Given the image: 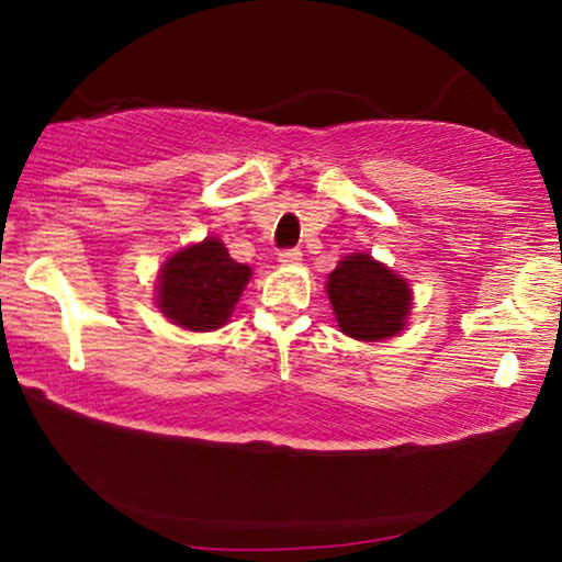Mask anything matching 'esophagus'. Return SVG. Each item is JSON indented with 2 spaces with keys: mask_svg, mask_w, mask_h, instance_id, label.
I'll list each match as a JSON object with an SVG mask.
<instances>
[{
  "mask_svg": "<svg viewBox=\"0 0 562 562\" xmlns=\"http://www.w3.org/2000/svg\"><path fill=\"white\" fill-rule=\"evenodd\" d=\"M299 260H302V250H281L279 252V263H283V266H296Z\"/></svg>",
  "mask_w": 562,
  "mask_h": 562,
  "instance_id": "34e87169",
  "label": "esophagus"
}]
</instances>
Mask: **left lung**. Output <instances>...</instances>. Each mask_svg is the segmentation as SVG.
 Returning a JSON list of instances; mask_svg holds the SVG:
<instances>
[{
    "label": "left lung",
    "instance_id": "1",
    "mask_svg": "<svg viewBox=\"0 0 562 562\" xmlns=\"http://www.w3.org/2000/svg\"><path fill=\"white\" fill-rule=\"evenodd\" d=\"M327 299L342 335L381 342L402 333L412 314V286L371 252H350L327 276Z\"/></svg>",
    "mask_w": 562,
    "mask_h": 562
}]
</instances>
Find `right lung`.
<instances>
[{"label":"right lung","instance_id":"1","mask_svg":"<svg viewBox=\"0 0 562 562\" xmlns=\"http://www.w3.org/2000/svg\"><path fill=\"white\" fill-rule=\"evenodd\" d=\"M250 276L252 268L229 258L220 237L206 235L164 260L156 279V306L176 327L212 333L233 317Z\"/></svg>","mask_w":562,"mask_h":562}]
</instances>
